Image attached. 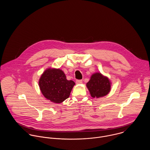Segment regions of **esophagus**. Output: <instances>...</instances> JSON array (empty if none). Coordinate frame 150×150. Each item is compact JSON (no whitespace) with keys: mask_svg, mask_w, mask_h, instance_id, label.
Here are the masks:
<instances>
[{"mask_svg":"<svg viewBox=\"0 0 150 150\" xmlns=\"http://www.w3.org/2000/svg\"><path fill=\"white\" fill-rule=\"evenodd\" d=\"M83 83V81L81 80H76V83L77 84H81Z\"/></svg>","mask_w":150,"mask_h":150,"instance_id":"esophagus-1","label":"esophagus"}]
</instances>
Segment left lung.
<instances>
[{
  "label": "left lung",
  "instance_id": "obj_1",
  "mask_svg": "<svg viewBox=\"0 0 150 150\" xmlns=\"http://www.w3.org/2000/svg\"><path fill=\"white\" fill-rule=\"evenodd\" d=\"M86 87L92 98H101L107 95L111 89V82L108 77L100 73L93 74Z\"/></svg>",
  "mask_w": 150,
  "mask_h": 150
}]
</instances>
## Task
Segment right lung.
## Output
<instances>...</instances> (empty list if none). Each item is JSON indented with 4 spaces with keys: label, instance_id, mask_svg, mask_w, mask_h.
Listing matches in <instances>:
<instances>
[{
    "label": "right lung",
    "instance_id": "obj_1",
    "mask_svg": "<svg viewBox=\"0 0 150 150\" xmlns=\"http://www.w3.org/2000/svg\"><path fill=\"white\" fill-rule=\"evenodd\" d=\"M39 85L46 99L52 102L60 103L69 97L75 83L67 80L62 70L48 68L42 74Z\"/></svg>",
    "mask_w": 150,
    "mask_h": 150
}]
</instances>
